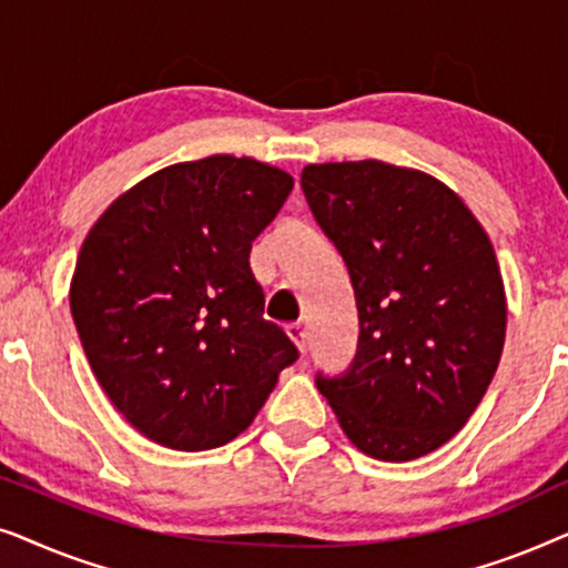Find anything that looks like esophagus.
<instances>
[{
  "mask_svg": "<svg viewBox=\"0 0 568 568\" xmlns=\"http://www.w3.org/2000/svg\"><path fill=\"white\" fill-rule=\"evenodd\" d=\"M286 333H290V338L294 341V344H297V348L302 354L307 352V331H305V325L302 323H290L286 325Z\"/></svg>",
  "mask_w": 568,
  "mask_h": 568,
  "instance_id": "obj_1",
  "label": "esophagus"
}]
</instances>
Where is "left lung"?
<instances>
[{
  "mask_svg": "<svg viewBox=\"0 0 568 568\" xmlns=\"http://www.w3.org/2000/svg\"><path fill=\"white\" fill-rule=\"evenodd\" d=\"M359 310L344 375L315 377L364 455L406 463L463 429L499 367L507 297L491 240L455 191L379 160L302 170Z\"/></svg>",
  "mask_w": 568,
  "mask_h": 568,
  "instance_id": "obj_1",
  "label": "left lung"
}]
</instances>
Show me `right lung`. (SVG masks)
<instances>
[{
    "mask_svg": "<svg viewBox=\"0 0 568 568\" xmlns=\"http://www.w3.org/2000/svg\"><path fill=\"white\" fill-rule=\"evenodd\" d=\"M292 185L253 158L178 162L115 199L84 237L69 292L77 333L146 439L181 453L227 445L297 362L251 271L253 240Z\"/></svg>",
    "mask_w": 568,
    "mask_h": 568,
    "instance_id": "obj_1",
    "label": "right lung"
}]
</instances>
